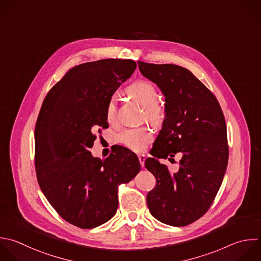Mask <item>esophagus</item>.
<instances>
[{"instance_id": "esophagus-1", "label": "esophagus", "mask_w": 261, "mask_h": 261, "mask_svg": "<svg viewBox=\"0 0 261 261\" xmlns=\"http://www.w3.org/2000/svg\"><path fill=\"white\" fill-rule=\"evenodd\" d=\"M145 160H146V156L144 154H140L139 155V161H140L142 167H144V165H145Z\"/></svg>"}]
</instances>
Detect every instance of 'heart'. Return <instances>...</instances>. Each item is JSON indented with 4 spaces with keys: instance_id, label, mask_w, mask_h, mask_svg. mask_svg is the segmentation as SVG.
Instances as JSON below:
<instances>
[{
    "instance_id": "b5f03b06",
    "label": "heart",
    "mask_w": 261,
    "mask_h": 261,
    "mask_svg": "<svg viewBox=\"0 0 261 261\" xmlns=\"http://www.w3.org/2000/svg\"><path fill=\"white\" fill-rule=\"evenodd\" d=\"M125 94L143 106L146 118L155 123H158L162 120L164 116V111L162 106L156 101L157 90L150 82L144 80L137 81L125 89ZM115 100L112 98L107 104V120L113 121L115 118ZM152 137V133L149 128L139 127L123 130L119 135L118 140L128 149L135 152H142L143 150H145L147 144L151 142Z\"/></svg>"
}]
</instances>
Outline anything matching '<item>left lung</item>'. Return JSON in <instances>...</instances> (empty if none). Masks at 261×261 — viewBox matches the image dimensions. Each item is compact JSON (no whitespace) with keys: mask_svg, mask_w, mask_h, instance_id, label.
<instances>
[{"mask_svg":"<svg viewBox=\"0 0 261 261\" xmlns=\"http://www.w3.org/2000/svg\"><path fill=\"white\" fill-rule=\"evenodd\" d=\"M141 73L165 97V118L145 161L156 178L147 195L151 214L172 225H188L211 206L224 176L228 147L223 113L214 95L188 69L139 61ZM180 152L172 174L159 159Z\"/></svg>","mask_w":261,"mask_h":261,"instance_id":"1","label":"left lung"}]
</instances>
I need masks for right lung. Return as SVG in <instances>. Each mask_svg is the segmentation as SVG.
<instances>
[{
  "label": "right lung",
  "instance_id": "1",
  "mask_svg": "<svg viewBox=\"0 0 261 261\" xmlns=\"http://www.w3.org/2000/svg\"><path fill=\"white\" fill-rule=\"evenodd\" d=\"M136 67L129 59L77 65L42 105L35 129L38 182L59 215L75 226L94 228L111 219L118 207V186L141 170L137 155L124 147L104 160L90 151L95 130L108 127V102Z\"/></svg>",
  "mask_w": 261,
  "mask_h": 261
}]
</instances>
